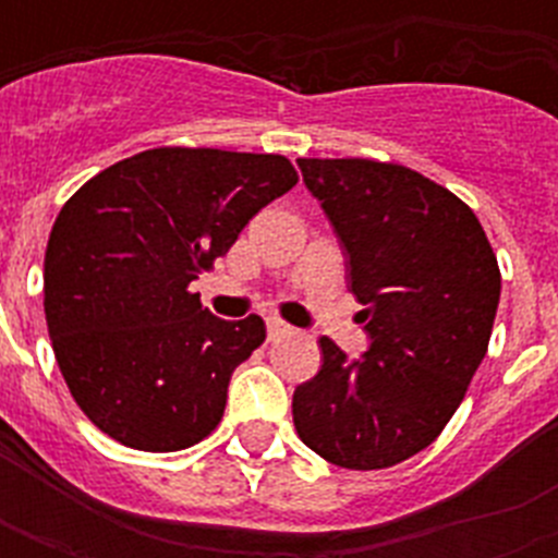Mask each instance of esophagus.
Listing matches in <instances>:
<instances>
[{"instance_id": "1", "label": "esophagus", "mask_w": 558, "mask_h": 558, "mask_svg": "<svg viewBox=\"0 0 558 558\" xmlns=\"http://www.w3.org/2000/svg\"><path fill=\"white\" fill-rule=\"evenodd\" d=\"M266 327H269V339H287V336H292L295 332V327H289L287 322H280V318H269L266 322Z\"/></svg>"}]
</instances>
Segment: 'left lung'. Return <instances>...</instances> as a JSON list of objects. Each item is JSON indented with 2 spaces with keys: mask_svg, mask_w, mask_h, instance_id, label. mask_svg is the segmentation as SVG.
Listing matches in <instances>:
<instances>
[{
  "mask_svg": "<svg viewBox=\"0 0 558 558\" xmlns=\"http://www.w3.org/2000/svg\"><path fill=\"white\" fill-rule=\"evenodd\" d=\"M348 254L365 318L362 359L322 339L298 385V437L341 469H388L432 446L466 397L493 336L501 269L466 202L402 165L298 159Z\"/></svg>",
  "mask_w": 558,
  "mask_h": 558,
  "instance_id": "obj_1",
  "label": "left lung"
}]
</instances>
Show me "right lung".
I'll return each mask as SVG.
<instances>
[{
    "mask_svg": "<svg viewBox=\"0 0 558 558\" xmlns=\"http://www.w3.org/2000/svg\"><path fill=\"white\" fill-rule=\"evenodd\" d=\"M295 182L275 153L156 147L100 170L60 208L46 324L74 402L100 432L179 451L217 428L231 373L266 341V324L222 322L187 287Z\"/></svg>",
    "mask_w": 558,
    "mask_h": 558,
    "instance_id": "right-lung-1",
    "label": "right lung"
}]
</instances>
